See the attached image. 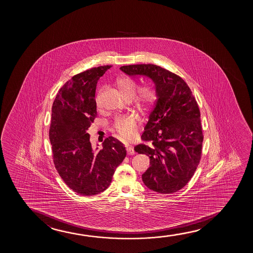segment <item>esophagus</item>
Here are the masks:
<instances>
[{"label":"esophagus","instance_id":"esophagus-1","mask_svg":"<svg viewBox=\"0 0 253 253\" xmlns=\"http://www.w3.org/2000/svg\"><path fill=\"white\" fill-rule=\"evenodd\" d=\"M126 150H127V154H128V155H134V154H135V150H134V149H133L132 147H130V146L127 147Z\"/></svg>","mask_w":253,"mask_h":253}]
</instances>
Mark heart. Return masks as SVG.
<instances>
[{
  "instance_id": "b5f03b06",
  "label": "heart",
  "mask_w": 253,
  "mask_h": 253,
  "mask_svg": "<svg viewBox=\"0 0 253 253\" xmlns=\"http://www.w3.org/2000/svg\"><path fill=\"white\" fill-rule=\"evenodd\" d=\"M117 85L122 93L126 98L133 97L134 96L137 84L135 80L128 77H120L117 80ZM135 99L141 107L149 108L156 103L157 99V91L155 86L151 84H144L139 87L136 92ZM95 104L97 110L101 109L100 92L97 94L95 97ZM138 126V118L134 115L127 117H120L114 122V129L118 132L119 137L122 139L131 138L134 135Z\"/></svg>"
}]
</instances>
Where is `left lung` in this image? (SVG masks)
<instances>
[{"mask_svg": "<svg viewBox=\"0 0 253 253\" xmlns=\"http://www.w3.org/2000/svg\"><path fill=\"white\" fill-rule=\"evenodd\" d=\"M129 76L149 77L156 84L157 100L135 152L150 159L142 175L149 189L172 194L194 174L202 154L201 112L187 83L175 73L153 64L120 67Z\"/></svg>", "mask_w": 253, "mask_h": 253, "instance_id": "8db88e82", "label": "left lung"}]
</instances>
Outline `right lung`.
Masks as SVG:
<instances>
[{
  "mask_svg": "<svg viewBox=\"0 0 253 253\" xmlns=\"http://www.w3.org/2000/svg\"><path fill=\"white\" fill-rule=\"evenodd\" d=\"M111 67H93L74 75L52 104L49 138L54 166L64 182L84 196L104 192L126 156L124 144L112 136L104 140L103 149H92L87 133L97 117V80Z\"/></svg>",
  "mask_w": 253,
  "mask_h": 253,
  "instance_id": "right-lung-1",
  "label": "right lung"
}]
</instances>
